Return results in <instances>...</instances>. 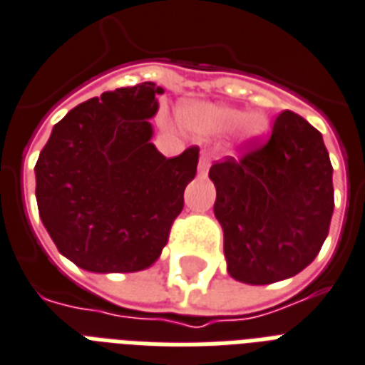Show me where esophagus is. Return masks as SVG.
<instances>
[{"label":"esophagus","instance_id":"1","mask_svg":"<svg viewBox=\"0 0 365 365\" xmlns=\"http://www.w3.org/2000/svg\"><path fill=\"white\" fill-rule=\"evenodd\" d=\"M208 166H210V155L208 153H201V160H199V174L201 176L207 174Z\"/></svg>","mask_w":365,"mask_h":365}]
</instances>
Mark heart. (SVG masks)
I'll return each instance as SVG.
<instances>
[{"label": "heart", "mask_w": 365, "mask_h": 365, "mask_svg": "<svg viewBox=\"0 0 365 365\" xmlns=\"http://www.w3.org/2000/svg\"><path fill=\"white\" fill-rule=\"evenodd\" d=\"M182 122L199 138H218L237 130L243 143L260 141L269 133L268 116L264 113H245L237 107L218 103H197L182 108Z\"/></svg>", "instance_id": "obj_1"}]
</instances>
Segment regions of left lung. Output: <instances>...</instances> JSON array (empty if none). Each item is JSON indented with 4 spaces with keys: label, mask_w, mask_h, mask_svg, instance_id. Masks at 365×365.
<instances>
[{
    "label": "left lung",
    "mask_w": 365,
    "mask_h": 365,
    "mask_svg": "<svg viewBox=\"0 0 365 365\" xmlns=\"http://www.w3.org/2000/svg\"><path fill=\"white\" fill-rule=\"evenodd\" d=\"M208 178L233 279L283 282L318 257L335 207L333 166L322 133L302 116L283 110L266 145L216 163Z\"/></svg>",
    "instance_id": "8db88e82"
}]
</instances>
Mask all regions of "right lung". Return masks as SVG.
Segmentation results:
<instances>
[{
	"instance_id": "add662e5",
	"label": "right lung",
	"mask_w": 365,
	"mask_h": 365,
	"mask_svg": "<svg viewBox=\"0 0 365 365\" xmlns=\"http://www.w3.org/2000/svg\"><path fill=\"white\" fill-rule=\"evenodd\" d=\"M164 90L153 82L105 91L57 122L36 163V201L63 257L96 274L157 262L199 149L166 158L151 143Z\"/></svg>"
}]
</instances>
